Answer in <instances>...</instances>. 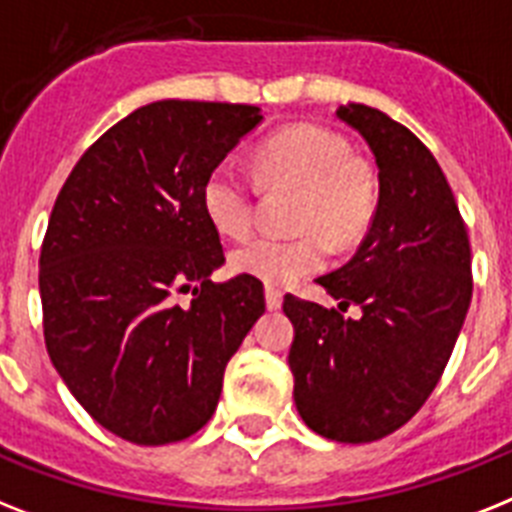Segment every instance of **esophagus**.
I'll return each instance as SVG.
<instances>
[{
  "mask_svg": "<svg viewBox=\"0 0 512 512\" xmlns=\"http://www.w3.org/2000/svg\"><path fill=\"white\" fill-rule=\"evenodd\" d=\"M282 306V290L274 285H266V308L269 311H277Z\"/></svg>",
  "mask_w": 512,
  "mask_h": 512,
  "instance_id": "34e87169",
  "label": "esophagus"
}]
</instances>
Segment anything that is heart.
Segmentation results:
<instances>
[{"mask_svg":"<svg viewBox=\"0 0 512 512\" xmlns=\"http://www.w3.org/2000/svg\"><path fill=\"white\" fill-rule=\"evenodd\" d=\"M253 167L266 188H298L295 235H256L230 253L238 274L269 285H293L319 272L329 243L353 248L369 232L379 204V183L366 159L350 154L348 141L316 122H295L256 146ZM201 206L214 230L230 238L248 235L256 222V193L232 164H217L201 185Z\"/></svg>","mask_w":512,"mask_h":512,"instance_id":"1","label":"heart"}]
</instances>
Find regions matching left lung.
<instances>
[{
	"label": "left lung",
	"instance_id": "1",
	"mask_svg": "<svg viewBox=\"0 0 512 512\" xmlns=\"http://www.w3.org/2000/svg\"><path fill=\"white\" fill-rule=\"evenodd\" d=\"M369 143L379 204L356 256L319 285L340 306L285 295L298 413L335 442L398 432L437 387L474 293L471 243L445 172L411 130L366 104L337 109ZM348 307H358L356 317Z\"/></svg>",
	"mask_w": 512,
	"mask_h": 512
}]
</instances>
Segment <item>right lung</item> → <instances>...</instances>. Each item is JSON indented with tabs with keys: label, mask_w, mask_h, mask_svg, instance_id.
Listing matches in <instances>:
<instances>
[{
	"label": "right lung",
	"mask_w": 512,
	"mask_h": 512,
	"mask_svg": "<svg viewBox=\"0 0 512 512\" xmlns=\"http://www.w3.org/2000/svg\"><path fill=\"white\" fill-rule=\"evenodd\" d=\"M259 122L251 104H146L88 146L54 201L38 259L46 350L94 421L135 445L214 416L264 314L261 280L211 282L225 251L201 206L204 177Z\"/></svg>",
	"instance_id": "right-lung-1"
}]
</instances>
